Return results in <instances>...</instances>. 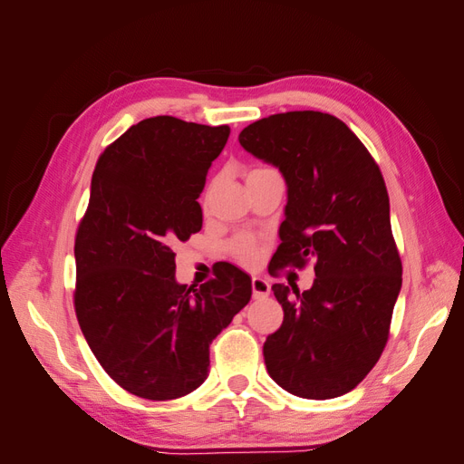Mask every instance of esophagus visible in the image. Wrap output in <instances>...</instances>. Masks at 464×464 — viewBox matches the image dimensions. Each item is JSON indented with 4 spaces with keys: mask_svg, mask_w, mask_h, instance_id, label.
I'll use <instances>...</instances> for the list:
<instances>
[{
    "mask_svg": "<svg viewBox=\"0 0 464 464\" xmlns=\"http://www.w3.org/2000/svg\"><path fill=\"white\" fill-rule=\"evenodd\" d=\"M251 290H254V298L256 300H263V298H266L271 294L269 283H266V280L261 278V276L251 278Z\"/></svg>",
    "mask_w": 464,
    "mask_h": 464,
    "instance_id": "34e87169",
    "label": "esophagus"
}]
</instances>
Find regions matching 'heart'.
I'll return each mask as SVG.
<instances>
[{
  "instance_id": "heart-1",
  "label": "heart",
  "mask_w": 464,
  "mask_h": 464,
  "mask_svg": "<svg viewBox=\"0 0 464 464\" xmlns=\"http://www.w3.org/2000/svg\"><path fill=\"white\" fill-rule=\"evenodd\" d=\"M259 170H263V168H259ZM230 251H232V256L236 259H240L244 265H251L259 256V246L256 242V237L244 234V236H237L236 240H232Z\"/></svg>"
}]
</instances>
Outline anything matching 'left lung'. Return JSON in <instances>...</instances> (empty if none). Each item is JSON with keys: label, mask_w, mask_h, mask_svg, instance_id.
<instances>
[{"label": "left lung", "mask_w": 464, "mask_h": 464, "mask_svg": "<svg viewBox=\"0 0 464 464\" xmlns=\"http://www.w3.org/2000/svg\"><path fill=\"white\" fill-rule=\"evenodd\" d=\"M237 139L288 188L269 271L310 261L315 271L310 290L273 285L285 319L263 344L266 372L296 397H341L382 356L402 285L382 170L348 125L323 111L263 118Z\"/></svg>", "instance_id": "1"}]
</instances>
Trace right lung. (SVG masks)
Returning a JSON list of instances; mask_svg holds the SVG:
<instances>
[{"label":"right lung","instance_id":"1","mask_svg":"<svg viewBox=\"0 0 464 464\" xmlns=\"http://www.w3.org/2000/svg\"><path fill=\"white\" fill-rule=\"evenodd\" d=\"M228 125L172 116L139 121L96 162L75 237V314L114 382L170 401L208 375V346L251 298V278L222 263L199 288L176 280L179 242L203 227L198 203Z\"/></svg>","mask_w":464,"mask_h":464}]
</instances>
